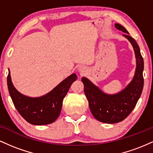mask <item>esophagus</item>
<instances>
[{
  "mask_svg": "<svg viewBox=\"0 0 153 153\" xmlns=\"http://www.w3.org/2000/svg\"><path fill=\"white\" fill-rule=\"evenodd\" d=\"M78 71L79 73H80V74H84V73H86V71H87V68H85V66L80 65V66H79V67H78Z\"/></svg>",
  "mask_w": 153,
  "mask_h": 153,
  "instance_id": "obj_1",
  "label": "esophagus"
}]
</instances>
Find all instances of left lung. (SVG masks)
<instances>
[{
	"label": "left lung",
	"mask_w": 153,
	"mask_h": 153,
	"mask_svg": "<svg viewBox=\"0 0 153 153\" xmlns=\"http://www.w3.org/2000/svg\"><path fill=\"white\" fill-rule=\"evenodd\" d=\"M115 27L126 33L123 36L129 40L134 49L136 70L132 80L123 90L114 94H106L85 77L81 80L93 116L99 122L107 124L120 122L127 118L136 106L144 85V61L140 47L124 26L115 24Z\"/></svg>",
	"instance_id": "left-lung-1"
}]
</instances>
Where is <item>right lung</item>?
<instances>
[{"instance_id": "1", "label": "right lung", "mask_w": 153, "mask_h": 153, "mask_svg": "<svg viewBox=\"0 0 153 153\" xmlns=\"http://www.w3.org/2000/svg\"><path fill=\"white\" fill-rule=\"evenodd\" d=\"M76 79V75L73 73L47 94L39 97H30L16 89L8 69L7 85L13 104L23 118L34 125H45L54 122L58 118L63 99Z\"/></svg>"}]
</instances>
